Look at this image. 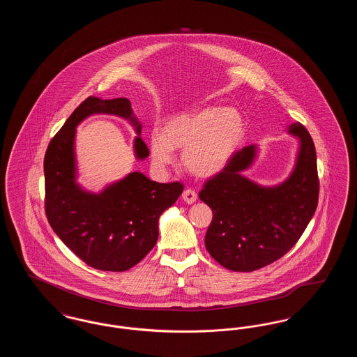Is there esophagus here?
Masks as SVG:
<instances>
[{
  "label": "esophagus",
  "instance_id": "1",
  "mask_svg": "<svg viewBox=\"0 0 357 357\" xmlns=\"http://www.w3.org/2000/svg\"><path fill=\"white\" fill-rule=\"evenodd\" d=\"M197 198H198L197 192L194 190H191V188H187V190L183 191V194H182V199L188 204H194L197 201Z\"/></svg>",
  "mask_w": 357,
  "mask_h": 357
}]
</instances>
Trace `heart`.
<instances>
[{"label":"heart","mask_w":357,"mask_h":357,"mask_svg":"<svg viewBox=\"0 0 357 357\" xmlns=\"http://www.w3.org/2000/svg\"><path fill=\"white\" fill-rule=\"evenodd\" d=\"M245 135V121L236 108L206 105L171 116L153 130L149 144L153 166L165 170L182 150L181 160L191 175L211 178L227 167Z\"/></svg>","instance_id":"heart-1"}]
</instances>
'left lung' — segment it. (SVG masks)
Listing matches in <instances>:
<instances>
[{
	"label": "left lung",
	"mask_w": 357,
	"mask_h": 357,
	"mask_svg": "<svg viewBox=\"0 0 357 357\" xmlns=\"http://www.w3.org/2000/svg\"><path fill=\"white\" fill-rule=\"evenodd\" d=\"M288 134L297 139L294 166L282 182L264 186L243 174L252 169L258 146L238 151L218 175L199 192L213 210L204 246L229 271L261 269L296 245L312 220L319 202V176L313 140L300 123Z\"/></svg>",
	"instance_id": "8db88e82"
}]
</instances>
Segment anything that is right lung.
Segmentation results:
<instances>
[{
    "label": "right lung",
    "mask_w": 357,
    "mask_h": 357,
    "mask_svg": "<svg viewBox=\"0 0 357 357\" xmlns=\"http://www.w3.org/2000/svg\"><path fill=\"white\" fill-rule=\"evenodd\" d=\"M98 114L127 120L136 132V159L144 160L150 155L128 99H85L52 139L45 153V213L57 237L86 265L104 272H124L155 246L159 218L176 202L183 185L158 183L132 171L99 192L82 186L77 182L76 128Z\"/></svg>",
    "instance_id": "add662e5"
}]
</instances>
